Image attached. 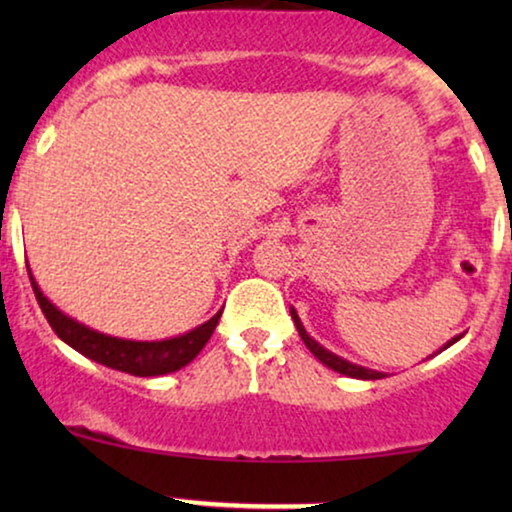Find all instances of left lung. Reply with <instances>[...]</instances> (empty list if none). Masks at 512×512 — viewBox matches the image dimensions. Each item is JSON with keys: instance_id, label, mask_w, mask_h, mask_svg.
<instances>
[{"instance_id": "obj_1", "label": "left lung", "mask_w": 512, "mask_h": 512, "mask_svg": "<svg viewBox=\"0 0 512 512\" xmlns=\"http://www.w3.org/2000/svg\"><path fill=\"white\" fill-rule=\"evenodd\" d=\"M291 317H293V325H296L298 334H301L303 344L308 346V349H310V354H313L320 363H325L327 368L337 370V373H342V375H349V378H358V380H380V378H385V373H380V370H370V368L356 366V363L346 361V358L337 356V354H332L330 349H325V346H322V344H317L315 339L310 337L308 332H305V327H303L301 317H298V313H296V310H293V308H291ZM460 337H462V334H457V337H452L450 342L443 346V349H448V346L455 344L457 339H460ZM443 349H440V351H443Z\"/></svg>"}]
</instances>
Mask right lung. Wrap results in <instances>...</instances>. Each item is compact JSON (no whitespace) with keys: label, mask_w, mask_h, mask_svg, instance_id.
Instances as JSON below:
<instances>
[{"label":"right lung","mask_w":512,"mask_h":512,"mask_svg":"<svg viewBox=\"0 0 512 512\" xmlns=\"http://www.w3.org/2000/svg\"><path fill=\"white\" fill-rule=\"evenodd\" d=\"M28 276H31V286L40 303V310L48 317L50 327L64 344H69L79 354L91 358V361L101 363V366L122 370V373L137 375V378H156V375L175 373V370L185 368L187 363L195 361L199 351L204 349V344L214 334L221 317L219 310L211 320L195 327V330L180 334V337L161 339V342H137V339L110 337V334L81 325L79 320L62 313L55 303H50L48 296H43V291H40L38 281L33 279L31 267H28Z\"/></svg>","instance_id":"add662e5"}]
</instances>
